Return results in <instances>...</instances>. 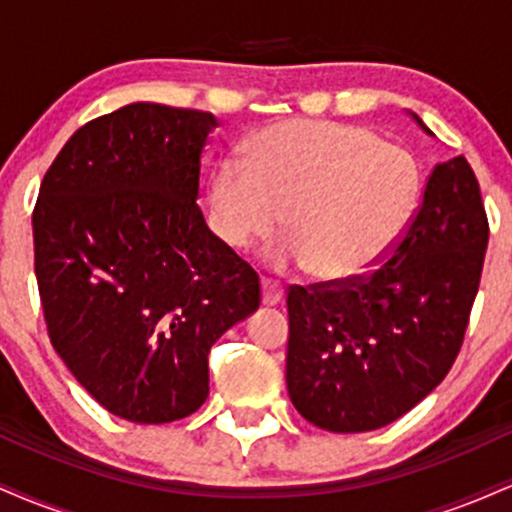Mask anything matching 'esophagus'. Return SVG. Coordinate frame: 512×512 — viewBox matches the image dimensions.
<instances>
[{"label": "esophagus", "mask_w": 512, "mask_h": 512, "mask_svg": "<svg viewBox=\"0 0 512 512\" xmlns=\"http://www.w3.org/2000/svg\"><path fill=\"white\" fill-rule=\"evenodd\" d=\"M284 298V286L274 279H262V303L276 305Z\"/></svg>", "instance_id": "1"}]
</instances>
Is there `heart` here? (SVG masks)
Segmentation results:
<instances>
[{"instance_id": "b5f03b06", "label": "heart", "mask_w": 512, "mask_h": 512, "mask_svg": "<svg viewBox=\"0 0 512 512\" xmlns=\"http://www.w3.org/2000/svg\"><path fill=\"white\" fill-rule=\"evenodd\" d=\"M248 163L231 156L211 180V221L233 250L279 228L289 238L269 255L276 267H310L346 284L390 260L421 202L414 156L363 127L281 120L248 142Z\"/></svg>"}]
</instances>
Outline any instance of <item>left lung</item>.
<instances>
[{"mask_svg":"<svg viewBox=\"0 0 512 512\" xmlns=\"http://www.w3.org/2000/svg\"><path fill=\"white\" fill-rule=\"evenodd\" d=\"M486 245L477 175L455 156L428 175L383 267L346 284L291 286L286 387L298 414L325 431L363 433L431 395L460 354Z\"/></svg>","mask_w":512,"mask_h":512,"instance_id":"left-lung-1","label":"left lung"}]
</instances>
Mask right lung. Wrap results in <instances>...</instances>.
Here are the masks:
<instances>
[{
  "label": "right lung",
  "mask_w": 512,
  "mask_h": 512,
  "mask_svg": "<svg viewBox=\"0 0 512 512\" xmlns=\"http://www.w3.org/2000/svg\"><path fill=\"white\" fill-rule=\"evenodd\" d=\"M211 113L132 103L72 134L33 209L50 342L101 407L168 424L209 397V349L260 308V276L204 221Z\"/></svg>",
  "instance_id": "obj_1"
}]
</instances>
